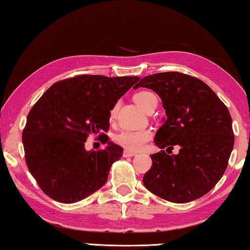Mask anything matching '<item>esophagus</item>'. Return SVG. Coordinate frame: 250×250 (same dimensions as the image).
Wrapping results in <instances>:
<instances>
[{"label": "esophagus", "instance_id": "1", "mask_svg": "<svg viewBox=\"0 0 250 250\" xmlns=\"http://www.w3.org/2000/svg\"><path fill=\"white\" fill-rule=\"evenodd\" d=\"M134 155H137V152H132L130 150H125L124 151L125 158H129V156H134Z\"/></svg>", "mask_w": 250, "mask_h": 250}]
</instances>
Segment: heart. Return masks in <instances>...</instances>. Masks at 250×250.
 Instances as JSON below:
<instances>
[{"mask_svg":"<svg viewBox=\"0 0 250 250\" xmlns=\"http://www.w3.org/2000/svg\"><path fill=\"white\" fill-rule=\"evenodd\" d=\"M133 99L139 107L146 110L153 101H158L154 94L150 91H140L135 94ZM118 104H115L110 110V118H115ZM151 139V132L149 130H131L125 129L118 133L115 137V141L118 145L125 147L130 151H139L145 146L146 143Z\"/></svg>","mask_w":250,"mask_h":250,"instance_id":"b5f03b06","label":"heart"}]
</instances>
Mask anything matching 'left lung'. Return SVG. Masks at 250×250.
<instances>
[{"mask_svg": "<svg viewBox=\"0 0 250 250\" xmlns=\"http://www.w3.org/2000/svg\"><path fill=\"white\" fill-rule=\"evenodd\" d=\"M152 89L163 103L167 118L156 131L160 149L179 146L177 154L151 155L143 184L154 195L188 203L205 195L222 179L234 147L230 113L205 83L167 71L146 76L135 86Z\"/></svg>", "mask_w": 250, "mask_h": 250, "instance_id": "left-lung-1", "label": "left lung"}]
</instances>
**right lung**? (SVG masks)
I'll return each mask as SVG.
<instances>
[{"instance_id": "1", "label": "right lung", "mask_w": 250, "mask_h": 250, "mask_svg": "<svg viewBox=\"0 0 250 250\" xmlns=\"http://www.w3.org/2000/svg\"><path fill=\"white\" fill-rule=\"evenodd\" d=\"M140 77L80 75L50 86L33 105L23 130L25 160L46 195L75 203L108 180L124 149L100 134L104 150L87 151L90 134L109 130L110 110Z\"/></svg>"}]
</instances>
